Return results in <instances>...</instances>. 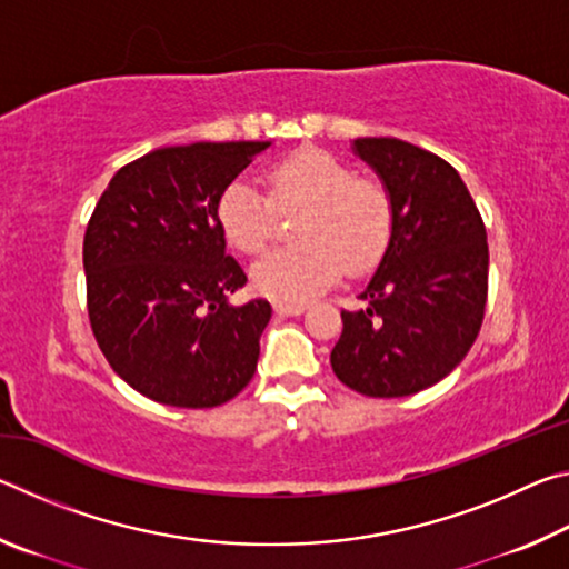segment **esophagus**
<instances>
[{"mask_svg":"<svg viewBox=\"0 0 569 569\" xmlns=\"http://www.w3.org/2000/svg\"><path fill=\"white\" fill-rule=\"evenodd\" d=\"M273 308L278 316H301L306 311L303 303H286V301H278Z\"/></svg>","mask_w":569,"mask_h":569,"instance_id":"34e87169","label":"esophagus"}]
</instances>
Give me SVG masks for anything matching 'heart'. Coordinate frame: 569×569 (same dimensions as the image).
I'll use <instances>...</instances> for the list:
<instances>
[{
    "mask_svg": "<svg viewBox=\"0 0 569 569\" xmlns=\"http://www.w3.org/2000/svg\"><path fill=\"white\" fill-rule=\"evenodd\" d=\"M271 198L250 178L230 180L218 200V226L240 253H261L276 236V208H306L293 238L253 266V286L268 298L303 303L339 281L381 263L393 238V200L379 180L319 148H303L268 170Z\"/></svg>",
    "mask_w": 569,
    "mask_h": 569,
    "instance_id": "obj_1",
    "label": "heart"
}]
</instances>
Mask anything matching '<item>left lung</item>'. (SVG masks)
<instances>
[{
  "mask_svg": "<svg viewBox=\"0 0 569 569\" xmlns=\"http://www.w3.org/2000/svg\"><path fill=\"white\" fill-rule=\"evenodd\" d=\"M393 200V238L361 291L366 308L341 311L333 373L373 399L409 397L457 369L487 306V230L465 180L397 138L353 140Z\"/></svg>",
  "mask_w": 569,
  "mask_h": 569,
  "instance_id": "8db88e82",
  "label": "left lung"
}]
</instances>
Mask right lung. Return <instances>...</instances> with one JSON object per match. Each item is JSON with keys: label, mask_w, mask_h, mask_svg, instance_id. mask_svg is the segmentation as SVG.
<instances>
[{"label": "right lung", "mask_w": 569, "mask_h": 569, "mask_svg": "<svg viewBox=\"0 0 569 569\" xmlns=\"http://www.w3.org/2000/svg\"><path fill=\"white\" fill-rule=\"evenodd\" d=\"M271 142H192L120 168L84 230L88 313L104 359L152 401L220 407L253 379L263 298L233 306L246 273L226 253L218 200Z\"/></svg>", "instance_id": "add662e5"}]
</instances>
